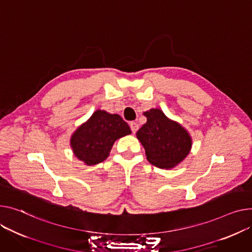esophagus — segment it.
I'll list each match as a JSON object with an SVG mask.
<instances>
[{
	"label": "esophagus",
	"instance_id": "esophagus-1",
	"mask_svg": "<svg viewBox=\"0 0 252 252\" xmlns=\"http://www.w3.org/2000/svg\"><path fill=\"white\" fill-rule=\"evenodd\" d=\"M129 126H130V129H131L132 133H135L138 130V128H139V125L137 123H135V122H131L129 124Z\"/></svg>",
	"mask_w": 252,
	"mask_h": 252
}]
</instances>
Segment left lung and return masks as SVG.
<instances>
[{"label":"left lung","instance_id":"8db88e82","mask_svg":"<svg viewBox=\"0 0 252 252\" xmlns=\"http://www.w3.org/2000/svg\"><path fill=\"white\" fill-rule=\"evenodd\" d=\"M147 123L137 131L147 160L158 168L172 169L190 153L192 139L179 123L170 120L159 108L144 112Z\"/></svg>","mask_w":252,"mask_h":252}]
</instances>
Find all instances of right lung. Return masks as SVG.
<instances>
[{"mask_svg":"<svg viewBox=\"0 0 252 252\" xmlns=\"http://www.w3.org/2000/svg\"><path fill=\"white\" fill-rule=\"evenodd\" d=\"M131 133L128 125L119 114L97 109L72 133L70 146L77 159L85 165L104 161L116 140Z\"/></svg>","mask_w":252,"mask_h":252,"instance_id":"1","label":"right lung"}]
</instances>
